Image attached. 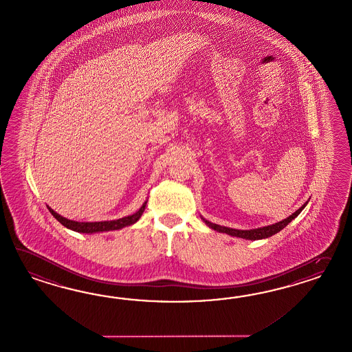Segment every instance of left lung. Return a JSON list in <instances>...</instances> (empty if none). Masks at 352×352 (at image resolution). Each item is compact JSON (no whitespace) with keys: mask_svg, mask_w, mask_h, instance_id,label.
<instances>
[{"mask_svg":"<svg viewBox=\"0 0 352 352\" xmlns=\"http://www.w3.org/2000/svg\"><path fill=\"white\" fill-rule=\"evenodd\" d=\"M307 203L301 208H298L295 213H292L291 216L287 217L286 219L280 221L278 223L274 225L265 226V227H261V228H255V230H234V228H228V227H223V226L216 225L212 223L209 221L203 219L210 228L216 230L218 232H223V234H231V236H236V237H241V239H246V240H261V239H265V237H271L272 234L280 232V230H283L286 226L289 225V222L300 214V212L305 208Z\"/></svg>","mask_w":352,"mask_h":352,"instance_id":"left-lung-1","label":"left lung"}]
</instances>
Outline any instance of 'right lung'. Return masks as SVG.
I'll return each mask as SVG.
<instances>
[{
	"label": "right lung",
	"instance_id": "1",
	"mask_svg": "<svg viewBox=\"0 0 352 352\" xmlns=\"http://www.w3.org/2000/svg\"><path fill=\"white\" fill-rule=\"evenodd\" d=\"M145 206H146V201L144 204L140 207V209L131 214V216L124 217V218H120V219H115V221H104V222H76V221H70L67 218H63V217L57 214L54 212V209L48 208V210L51 212V214L61 223V225L70 228L72 231H76V232H82V234H93V232H103V231H113V230H120L122 227H126V226L133 225L135 223L136 221L142 217L143 212H144Z\"/></svg>",
	"mask_w": 352,
	"mask_h": 352
}]
</instances>
